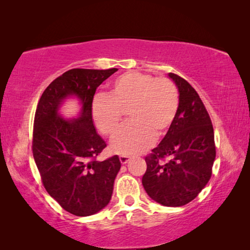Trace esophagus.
Listing matches in <instances>:
<instances>
[{
  "label": "esophagus",
  "instance_id": "obj_1",
  "mask_svg": "<svg viewBox=\"0 0 250 250\" xmlns=\"http://www.w3.org/2000/svg\"><path fill=\"white\" fill-rule=\"evenodd\" d=\"M119 160H120V162L122 164H126L130 161V156H128V155H120L119 156Z\"/></svg>",
  "mask_w": 250,
  "mask_h": 250
}]
</instances>
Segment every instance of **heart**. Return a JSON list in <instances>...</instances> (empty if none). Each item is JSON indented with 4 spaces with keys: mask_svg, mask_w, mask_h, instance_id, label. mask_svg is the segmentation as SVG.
Wrapping results in <instances>:
<instances>
[{
    "mask_svg": "<svg viewBox=\"0 0 250 250\" xmlns=\"http://www.w3.org/2000/svg\"><path fill=\"white\" fill-rule=\"evenodd\" d=\"M129 122L113 137V153L132 155L146 150L155 137L166 134L179 110V92L170 79L129 71L110 84L107 95H97L91 103V118L101 133L112 135L119 126L122 110Z\"/></svg>",
    "mask_w": 250,
    "mask_h": 250,
    "instance_id": "obj_1",
    "label": "heart"
}]
</instances>
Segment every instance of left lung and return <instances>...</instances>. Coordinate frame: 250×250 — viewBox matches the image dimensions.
Masks as SVG:
<instances>
[{"label": "left lung", "instance_id": "obj_1", "mask_svg": "<svg viewBox=\"0 0 250 250\" xmlns=\"http://www.w3.org/2000/svg\"><path fill=\"white\" fill-rule=\"evenodd\" d=\"M179 90V110L160 145L146 156L142 185L152 200L179 207L195 198L211 175L216 149L208 112L195 89L180 76L168 74ZM170 156L167 164L161 158Z\"/></svg>", "mask_w": 250, "mask_h": 250}]
</instances>
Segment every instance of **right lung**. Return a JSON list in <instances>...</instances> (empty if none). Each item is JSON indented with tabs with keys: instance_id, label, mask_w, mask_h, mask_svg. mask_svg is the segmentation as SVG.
Wrapping results in <instances>:
<instances>
[{
	"instance_id": "1",
	"label": "right lung",
	"mask_w": 250,
	"mask_h": 250,
	"mask_svg": "<svg viewBox=\"0 0 250 250\" xmlns=\"http://www.w3.org/2000/svg\"><path fill=\"white\" fill-rule=\"evenodd\" d=\"M118 69H70L46 88L34 120L33 155L46 191L65 210L90 216L109 204L120 171L119 156L95 158L107 145L91 118L96 89ZM69 98L80 101L77 118L66 120L60 108Z\"/></svg>"
}]
</instances>
